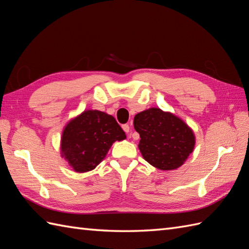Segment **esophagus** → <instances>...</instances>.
<instances>
[{
	"label": "esophagus",
	"instance_id": "34e87169",
	"mask_svg": "<svg viewBox=\"0 0 249 249\" xmlns=\"http://www.w3.org/2000/svg\"><path fill=\"white\" fill-rule=\"evenodd\" d=\"M122 128H123V130H124L126 133H129V131H130V127H129V125H128V124H124V125H122Z\"/></svg>",
	"mask_w": 249,
	"mask_h": 249
}]
</instances>
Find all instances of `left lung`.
<instances>
[{"instance_id":"1","label":"left lung","mask_w":249,"mask_h":249,"mask_svg":"<svg viewBox=\"0 0 249 249\" xmlns=\"http://www.w3.org/2000/svg\"><path fill=\"white\" fill-rule=\"evenodd\" d=\"M133 126L140 133L139 149L145 161L159 169L179 168L194 150L193 130L180 118L160 108L138 113Z\"/></svg>"}]
</instances>
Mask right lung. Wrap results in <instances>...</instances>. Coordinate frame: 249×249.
I'll return each instance as SVG.
<instances>
[{
  "instance_id": "obj_1",
  "label": "right lung",
  "mask_w": 249,
  "mask_h": 249,
  "mask_svg": "<svg viewBox=\"0 0 249 249\" xmlns=\"http://www.w3.org/2000/svg\"><path fill=\"white\" fill-rule=\"evenodd\" d=\"M125 138V132L110 114L86 110L64 128L62 157L76 173H86L100 164L113 142Z\"/></svg>"
}]
</instances>
